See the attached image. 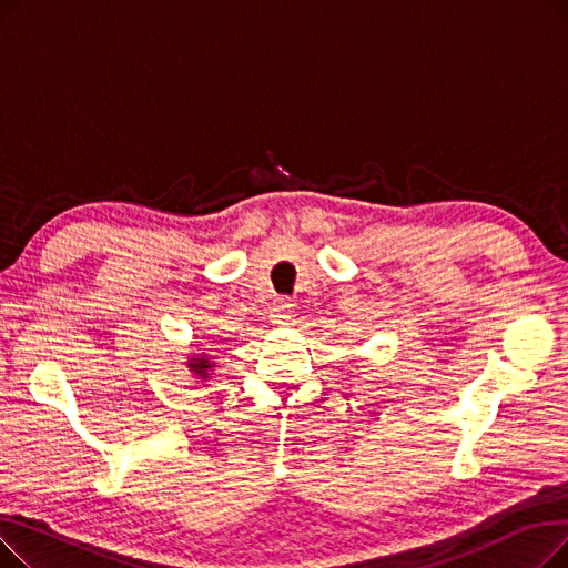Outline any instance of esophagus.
<instances>
[{
  "instance_id": "1",
  "label": "esophagus",
  "mask_w": 568,
  "mask_h": 568,
  "mask_svg": "<svg viewBox=\"0 0 568 568\" xmlns=\"http://www.w3.org/2000/svg\"><path fill=\"white\" fill-rule=\"evenodd\" d=\"M272 317H274V322H287L292 317L290 296H276L272 304Z\"/></svg>"
}]
</instances>
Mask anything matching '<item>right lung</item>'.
Here are the masks:
<instances>
[{
  "label": "right lung",
  "instance_id": "right-lung-1",
  "mask_svg": "<svg viewBox=\"0 0 568 568\" xmlns=\"http://www.w3.org/2000/svg\"><path fill=\"white\" fill-rule=\"evenodd\" d=\"M191 368H193L195 373H200V375H206L204 371H206V368H212V364H209L206 359H197L195 364H191Z\"/></svg>",
  "mask_w": 568,
  "mask_h": 568
}]
</instances>
